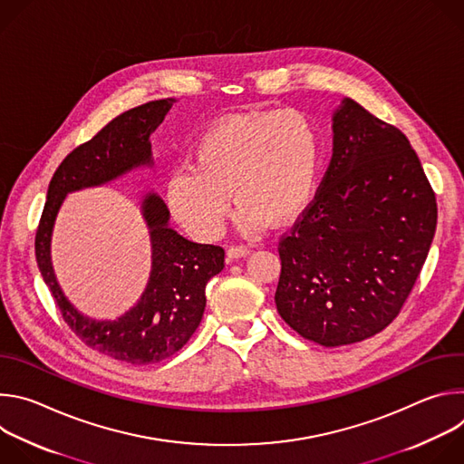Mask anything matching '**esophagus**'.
<instances>
[{"mask_svg":"<svg viewBox=\"0 0 464 464\" xmlns=\"http://www.w3.org/2000/svg\"><path fill=\"white\" fill-rule=\"evenodd\" d=\"M251 253V249L247 246H231L227 249V256L229 258H240V256H247Z\"/></svg>","mask_w":464,"mask_h":464,"instance_id":"34e87169","label":"esophagus"}]
</instances>
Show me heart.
<instances>
[{
    "mask_svg": "<svg viewBox=\"0 0 464 464\" xmlns=\"http://www.w3.org/2000/svg\"><path fill=\"white\" fill-rule=\"evenodd\" d=\"M323 165L321 134L299 110L235 115L198 138L190 167L172 172L167 187L176 220L196 238L213 240L238 206L237 227L253 235L270 222H292L314 198Z\"/></svg>",
    "mask_w": 464,
    "mask_h": 464,
    "instance_id": "obj_1",
    "label": "heart"
}]
</instances>
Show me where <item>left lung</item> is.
Segmentation results:
<instances>
[{
	"mask_svg": "<svg viewBox=\"0 0 464 464\" xmlns=\"http://www.w3.org/2000/svg\"><path fill=\"white\" fill-rule=\"evenodd\" d=\"M333 128L323 181L277 247V310L323 347L367 340L401 314L437 227L435 192L399 128L349 97Z\"/></svg>",
	"mask_w": 464,
	"mask_h": 464,
	"instance_id": "obj_1",
	"label": "left lung"
}]
</instances>
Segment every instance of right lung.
I'll return each mask as SVG.
<instances>
[{
    "label": "right lung",
    "mask_w": 464,
    "mask_h": 464,
    "mask_svg": "<svg viewBox=\"0 0 464 464\" xmlns=\"http://www.w3.org/2000/svg\"><path fill=\"white\" fill-rule=\"evenodd\" d=\"M172 102L174 99H161L131 108L65 156L51 178L34 238L40 274L63 321L90 349L131 365L158 363L190 340L206 310V285L224 270V247L183 238L169 227L170 215L165 202L149 192L141 204L152 240L149 285L138 304L124 315L95 321L77 312L62 294L51 266V233L65 194L152 165L149 138L163 122Z\"/></svg>",
    "instance_id": "right-lung-1"
}]
</instances>
